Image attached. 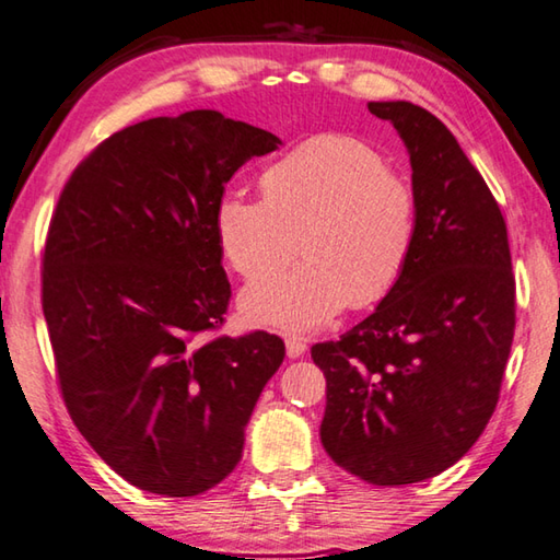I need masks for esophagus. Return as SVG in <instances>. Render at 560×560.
Returning a JSON list of instances; mask_svg holds the SVG:
<instances>
[{
    "label": "esophagus",
    "mask_w": 560,
    "mask_h": 560,
    "mask_svg": "<svg viewBox=\"0 0 560 560\" xmlns=\"http://www.w3.org/2000/svg\"><path fill=\"white\" fill-rule=\"evenodd\" d=\"M284 348H288L290 358H300L304 351H307V341L300 339V336H288V339H284Z\"/></svg>",
    "instance_id": "1"
}]
</instances>
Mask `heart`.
<instances>
[{
	"label": "heart",
	"mask_w": 560,
	"mask_h": 560,
	"mask_svg": "<svg viewBox=\"0 0 560 560\" xmlns=\"http://www.w3.org/2000/svg\"><path fill=\"white\" fill-rule=\"evenodd\" d=\"M262 192L229 189L219 199L214 224L229 266L256 278L300 243L308 260L248 284V324L312 331L348 302H380L402 278L419 236L417 192L361 139L326 133L298 145L268 167Z\"/></svg>",
	"instance_id": "obj_1"
}]
</instances>
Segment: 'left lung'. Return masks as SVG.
Here are the masks:
<instances>
[{
    "instance_id": "left-lung-1",
    "label": "left lung",
    "mask_w": 560,
    "mask_h": 560,
    "mask_svg": "<svg viewBox=\"0 0 560 560\" xmlns=\"http://www.w3.org/2000/svg\"><path fill=\"white\" fill-rule=\"evenodd\" d=\"M368 109L407 145L417 246L375 312L312 358L326 377V453L393 488L444 472L488 427L514 339V276L508 224L456 136L411 102Z\"/></svg>"
}]
</instances>
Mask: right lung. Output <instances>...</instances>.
Listing matches in <instances>:
<instances>
[{
	"label": "right lung",
	"mask_w": 560,
	"mask_h": 560,
	"mask_svg": "<svg viewBox=\"0 0 560 560\" xmlns=\"http://www.w3.org/2000/svg\"><path fill=\"white\" fill-rule=\"evenodd\" d=\"M280 139L212 109L116 131L70 175L44 250V316L62 399L136 488L195 498L236 468L284 358L276 334L219 329L231 298L217 205Z\"/></svg>",
	"instance_id": "obj_1"
}]
</instances>
